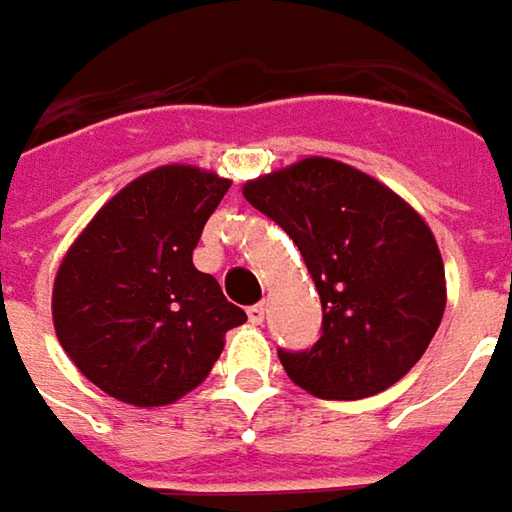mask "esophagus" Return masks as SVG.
I'll use <instances>...</instances> for the list:
<instances>
[{
  "instance_id": "34e87169",
  "label": "esophagus",
  "mask_w": 512,
  "mask_h": 512,
  "mask_svg": "<svg viewBox=\"0 0 512 512\" xmlns=\"http://www.w3.org/2000/svg\"><path fill=\"white\" fill-rule=\"evenodd\" d=\"M246 314H249V322L260 325V322L266 319V305H263V302H257V305H249V308H246Z\"/></svg>"
}]
</instances>
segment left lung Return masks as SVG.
Wrapping results in <instances>:
<instances>
[{"label": "left lung", "mask_w": 512, "mask_h": 512, "mask_svg": "<svg viewBox=\"0 0 512 512\" xmlns=\"http://www.w3.org/2000/svg\"><path fill=\"white\" fill-rule=\"evenodd\" d=\"M288 232L322 300V336L277 350L294 384L325 401L384 392L415 367L446 311L431 229L403 198L333 159H302L243 187Z\"/></svg>", "instance_id": "left-lung-1"}]
</instances>
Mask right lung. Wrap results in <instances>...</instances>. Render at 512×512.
<instances>
[{
    "label": "right lung",
    "mask_w": 512,
    "mask_h": 512,
    "mask_svg": "<svg viewBox=\"0 0 512 512\" xmlns=\"http://www.w3.org/2000/svg\"><path fill=\"white\" fill-rule=\"evenodd\" d=\"M229 182L187 165L156 168L111 198L64 257L52 288L58 342L95 387L165 406L198 387L246 322L193 266L201 229Z\"/></svg>",
    "instance_id": "obj_1"
}]
</instances>
